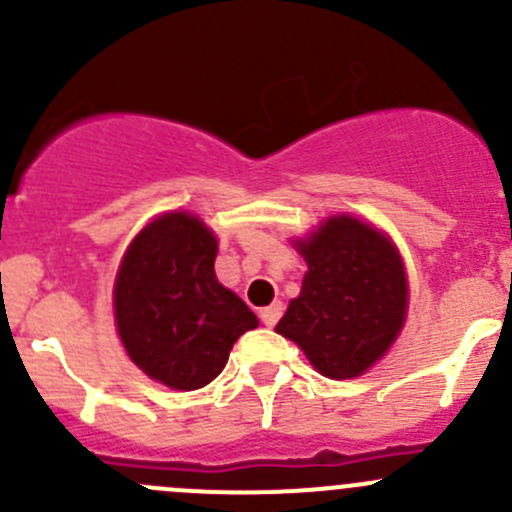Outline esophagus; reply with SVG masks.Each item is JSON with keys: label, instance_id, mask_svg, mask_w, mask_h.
Wrapping results in <instances>:
<instances>
[{"label": "esophagus", "instance_id": "obj_1", "mask_svg": "<svg viewBox=\"0 0 512 512\" xmlns=\"http://www.w3.org/2000/svg\"><path fill=\"white\" fill-rule=\"evenodd\" d=\"M281 313H283V303H271V306H266L258 311V318H261L263 326H276L278 318H281Z\"/></svg>", "mask_w": 512, "mask_h": 512}]
</instances>
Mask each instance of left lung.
Masks as SVG:
<instances>
[{"mask_svg": "<svg viewBox=\"0 0 512 512\" xmlns=\"http://www.w3.org/2000/svg\"><path fill=\"white\" fill-rule=\"evenodd\" d=\"M296 246L308 271L276 331L303 348L323 376H361L406 318L401 256L388 236L353 216H333Z\"/></svg>", "mask_w": 512, "mask_h": 512, "instance_id": "obj_1", "label": "left lung"}]
</instances>
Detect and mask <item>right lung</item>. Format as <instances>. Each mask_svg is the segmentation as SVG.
I'll use <instances>...</instances> for the list:
<instances>
[{
    "instance_id": "right-lung-1",
    "label": "right lung",
    "mask_w": 512,
    "mask_h": 512,
    "mask_svg": "<svg viewBox=\"0 0 512 512\" xmlns=\"http://www.w3.org/2000/svg\"><path fill=\"white\" fill-rule=\"evenodd\" d=\"M219 244L196 216L174 211L131 241L114 283V316L131 361L149 378L196 391L224 371L258 318L216 281Z\"/></svg>"
}]
</instances>
